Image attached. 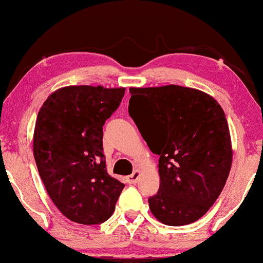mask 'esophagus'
Here are the masks:
<instances>
[{
    "mask_svg": "<svg viewBox=\"0 0 263 263\" xmlns=\"http://www.w3.org/2000/svg\"><path fill=\"white\" fill-rule=\"evenodd\" d=\"M139 178H140V171L135 170L130 176H128L127 181L128 183H130V184H135V183H138Z\"/></svg>",
    "mask_w": 263,
    "mask_h": 263,
    "instance_id": "esophagus-1",
    "label": "esophagus"
}]
</instances>
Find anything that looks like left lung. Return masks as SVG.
Wrapping results in <instances>:
<instances>
[{"label": "left lung", "mask_w": 263, "mask_h": 263, "mask_svg": "<svg viewBox=\"0 0 263 263\" xmlns=\"http://www.w3.org/2000/svg\"><path fill=\"white\" fill-rule=\"evenodd\" d=\"M129 92V115L159 156L160 185L148 199L151 212L170 226L199 220L220 195L231 170L224 110L207 93L178 85Z\"/></svg>", "instance_id": "8db88e82"}]
</instances>
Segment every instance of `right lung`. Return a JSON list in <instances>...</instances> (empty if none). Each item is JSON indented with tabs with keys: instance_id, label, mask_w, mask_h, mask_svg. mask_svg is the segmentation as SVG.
Wrapping results in <instances>:
<instances>
[{
	"instance_id": "right-lung-1",
	"label": "right lung",
	"mask_w": 263,
	"mask_h": 263,
	"mask_svg": "<svg viewBox=\"0 0 263 263\" xmlns=\"http://www.w3.org/2000/svg\"><path fill=\"white\" fill-rule=\"evenodd\" d=\"M125 88L67 86L51 93L39 110L33 156L50 199L69 220L106 221L124 188L106 171L103 125Z\"/></svg>"
}]
</instances>
